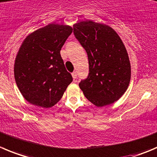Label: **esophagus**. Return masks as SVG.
<instances>
[{"label": "esophagus", "instance_id": "1", "mask_svg": "<svg viewBox=\"0 0 157 157\" xmlns=\"http://www.w3.org/2000/svg\"><path fill=\"white\" fill-rule=\"evenodd\" d=\"M72 77H73V78H74V80H76V79H77V73H76L75 71L73 72V73H72Z\"/></svg>", "mask_w": 157, "mask_h": 157}]
</instances>
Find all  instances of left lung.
I'll return each instance as SVG.
<instances>
[{
    "label": "left lung",
    "mask_w": 157,
    "mask_h": 157,
    "mask_svg": "<svg viewBox=\"0 0 157 157\" xmlns=\"http://www.w3.org/2000/svg\"><path fill=\"white\" fill-rule=\"evenodd\" d=\"M74 34L88 56V76L79 83L84 96L98 107L118 101L131 79L130 61L121 39L113 29L92 21L74 25Z\"/></svg>",
    "instance_id": "obj_1"
}]
</instances>
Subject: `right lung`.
Listing matches in <instances>:
<instances>
[{"label": "right lung", "mask_w": 157, "mask_h": 157, "mask_svg": "<svg viewBox=\"0 0 157 157\" xmlns=\"http://www.w3.org/2000/svg\"><path fill=\"white\" fill-rule=\"evenodd\" d=\"M72 32L69 25L49 24L29 35L21 44L14 62V78L30 104L51 108L73 81L60 55Z\"/></svg>", "instance_id": "add662e5"}]
</instances>
